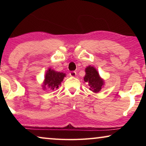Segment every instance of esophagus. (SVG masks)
<instances>
[{
	"label": "esophagus",
	"instance_id": "34e87169",
	"mask_svg": "<svg viewBox=\"0 0 146 146\" xmlns=\"http://www.w3.org/2000/svg\"><path fill=\"white\" fill-rule=\"evenodd\" d=\"M76 73L75 72V71H71V72L70 73V75L71 76H75L76 75Z\"/></svg>",
	"mask_w": 146,
	"mask_h": 146
}]
</instances>
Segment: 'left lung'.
Returning <instances> with one entry per match:
<instances>
[{
	"instance_id": "1",
	"label": "left lung",
	"mask_w": 146,
	"mask_h": 146,
	"mask_svg": "<svg viewBox=\"0 0 146 146\" xmlns=\"http://www.w3.org/2000/svg\"><path fill=\"white\" fill-rule=\"evenodd\" d=\"M84 81L88 83L90 90L95 93L100 91L104 84L102 79L99 76L98 71L92 66H88L86 69Z\"/></svg>"
}]
</instances>
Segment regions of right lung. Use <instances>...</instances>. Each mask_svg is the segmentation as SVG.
Returning <instances> with one entry per match:
<instances>
[{
    "mask_svg": "<svg viewBox=\"0 0 146 146\" xmlns=\"http://www.w3.org/2000/svg\"><path fill=\"white\" fill-rule=\"evenodd\" d=\"M66 76V74L60 72H56L50 69L48 71L45 76V80L44 82V88H46V86H48L51 90L58 88L63 80L64 77Z\"/></svg>",
    "mask_w": 146,
    "mask_h": 146,
    "instance_id": "add662e5",
    "label": "right lung"
}]
</instances>
